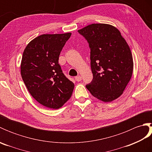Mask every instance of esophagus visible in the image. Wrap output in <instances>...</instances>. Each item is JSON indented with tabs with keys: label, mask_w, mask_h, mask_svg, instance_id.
Returning <instances> with one entry per match:
<instances>
[{
	"label": "esophagus",
	"mask_w": 152,
	"mask_h": 152,
	"mask_svg": "<svg viewBox=\"0 0 152 152\" xmlns=\"http://www.w3.org/2000/svg\"><path fill=\"white\" fill-rule=\"evenodd\" d=\"M75 80L77 82H80L82 80V77L80 76H77L75 77Z\"/></svg>",
	"instance_id": "esophagus-1"
}]
</instances>
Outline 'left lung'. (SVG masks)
<instances>
[{
  "label": "left lung",
  "instance_id": "left-lung-1",
  "mask_svg": "<svg viewBox=\"0 0 152 152\" xmlns=\"http://www.w3.org/2000/svg\"><path fill=\"white\" fill-rule=\"evenodd\" d=\"M90 48L93 78L86 86L91 95L111 102L122 95L131 80L133 61L125 40L115 27L93 23L78 31Z\"/></svg>",
  "mask_w": 152,
  "mask_h": 152
}]
</instances>
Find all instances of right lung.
Listing matches in <instances>:
<instances>
[{
	"mask_svg": "<svg viewBox=\"0 0 152 152\" xmlns=\"http://www.w3.org/2000/svg\"><path fill=\"white\" fill-rule=\"evenodd\" d=\"M71 33L42 34L23 53L22 79L32 96L46 107L61 108L72 94L74 85L63 73L59 57Z\"/></svg>",
	"mask_w": 152,
	"mask_h": 152,
	"instance_id": "1",
	"label": "right lung"
}]
</instances>
